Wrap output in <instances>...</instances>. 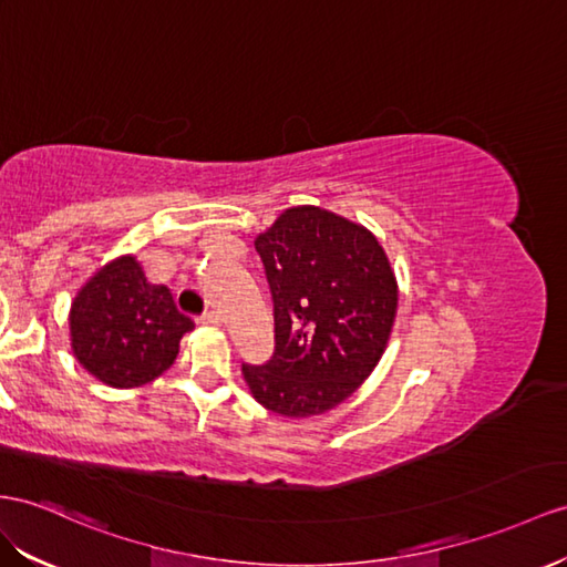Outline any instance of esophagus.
Masks as SVG:
<instances>
[{"label": "esophagus", "instance_id": "obj_1", "mask_svg": "<svg viewBox=\"0 0 567 567\" xmlns=\"http://www.w3.org/2000/svg\"><path fill=\"white\" fill-rule=\"evenodd\" d=\"M198 323H203V326H223V316L217 311H208V313L198 316Z\"/></svg>", "mask_w": 567, "mask_h": 567}]
</instances>
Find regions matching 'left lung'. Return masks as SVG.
Returning a JSON list of instances; mask_svg holds the SVG:
<instances>
[{
	"label": "left lung",
	"mask_w": 567,
	"mask_h": 567,
	"mask_svg": "<svg viewBox=\"0 0 567 567\" xmlns=\"http://www.w3.org/2000/svg\"><path fill=\"white\" fill-rule=\"evenodd\" d=\"M272 297L275 350L241 364L266 410L323 414L369 379L398 311V285L369 229L323 208L285 210L256 239Z\"/></svg>",
	"instance_id": "obj_1"
}]
</instances>
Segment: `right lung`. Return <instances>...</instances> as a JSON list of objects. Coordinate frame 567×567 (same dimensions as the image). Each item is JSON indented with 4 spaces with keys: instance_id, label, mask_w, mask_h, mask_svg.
Here are the masks:
<instances>
[{
    "instance_id": "1",
    "label": "right lung",
    "mask_w": 567,
    "mask_h": 567,
    "mask_svg": "<svg viewBox=\"0 0 567 567\" xmlns=\"http://www.w3.org/2000/svg\"><path fill=\"white\" fill-rule=\"evenodd\" d=\"M71 347L95 379L136 388L172 367L194 321L165 285H151L134 256L100 270L71 303Z\"/></svg>"
}]
</instances>
